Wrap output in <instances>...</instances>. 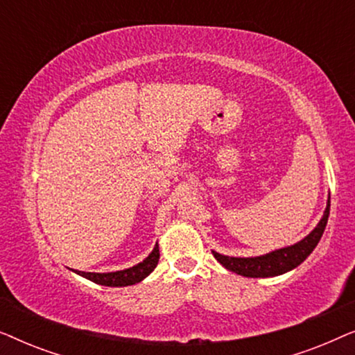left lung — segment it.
I'll use <instances>...</instances> for the list:
<instances>
[{
  "mask_svg": "<svg viewBox=\"0 0 355 355\" xmlns=\"http://www.w3.org/2000/svg\"><path fill=\"white\" fill-rule=\"evenodd\" d=\"M329 216V200L324 208V213L322 220L315 230L310 232L307 237H304L302 241H299L297 244L283 247V249L273 250L270 254L260 255V257H227L221 255L218 252L213 250L215 259L225 266L226 270L237 273L241 276H247V278H270V276H278L288 271L294 270L295 266H299L307 257L312 254L315 247L322 239L324 227H327Z\"/></svg>",
  "mask_w": 355,
  "mask_h": 355,
  "instance_id": "1",
  "label": "left lung"
}]
</instances>
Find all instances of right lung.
Wrapping results in <instances>:
<instances>
[{
  "label": "right lung",
  "instance_id": "obj_1",
  "mask_svg": "<svg viewBox=\"0 0 355 355\" xmlns=\"http://www.w3.org/2000/svg\"><path fill=\"white\" fill-rule=\"evenodd\" d=\"M159 260V249L158 242L155 244L152 254L140 263L130 266V268L121 270V271H111V273H85V271L76 270L77 275L84 276V278L94 281L96 284L101 286H111V288H123V286H130L135 283H140L144 278L152 273L157 268Z\"/></svg>",
  "mask_w": 355,
  "mask_h": 355
}]
</instances>
